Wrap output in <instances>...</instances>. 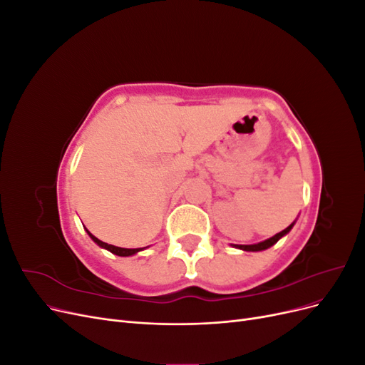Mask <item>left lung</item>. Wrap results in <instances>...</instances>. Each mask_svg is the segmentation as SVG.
I'll list each match as a JSON object with an SVG mask.
<instances>
[{"mask_svg": "<svg viewBox=\"0 0 365 365\" xmlns=\"http://www.w3.org/2000/svg\"><path fill=\"white\" fill-rule=\"evenodd\" d=\"M292 227H294V224H291L288 228H284L283 231H280V233H277L275 236H272V237H269L267 240H263V242H259V244H254V245H233V247H236L239 250H244V251H262V250H267V248L272 247L274 244H277V240L282 239L284 235H288Z\"/></svg>", "mask_w": 365, "mask_h": 365, "instance_id": "obj_1", "label": "left lung"}]
</instances>
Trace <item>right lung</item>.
Returning a JSON list of instances; mask_svg holds the SVG:
<instances>
[{"instance_id":"add662e5","label":"right lung","mask_w":365,"mask_h":365,"mask_svg":"<svg viewBox=\"0 0 365 365\" xmlns=\"http://www.w3.org/2000/svg\"><path fill=\"white\" fill-rule=\"evenodd\" d=\"M86 233L90 235V237L96 242V244L98 245V247H102V248H105V250H108V251H111L113 254H115V256H121V257H128V256H132V254H135V252H138V251H141L143 248H120V247H114V245H109V244H106V242H102V240H98L96 236H93L90 231L86 230Z\"/></svg>"}]
</instances>
